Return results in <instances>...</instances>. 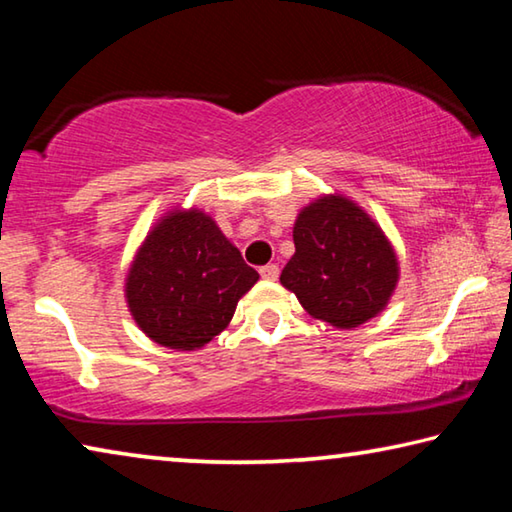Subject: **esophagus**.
<instances>
[{
    "instance_id": "esophagus-1",
    "label": "esophagus",
    "mask_w": 512,
    "mask_h": 512,
    "mask_svg": "<svg viewBox=\"0 0 512 512\" xmlns=\"http://www.w3.org/2000/svg\"><path fill=\"white\" fill-rule=\"evenodd\" d=\"M259 275L264 277V280H277V275H280V268H277L275 264H266L259 268Z\"/></svg>"
}]
</instances>
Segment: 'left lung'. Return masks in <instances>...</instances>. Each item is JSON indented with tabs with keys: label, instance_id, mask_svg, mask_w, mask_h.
Wrapping results in <instances>:
<instances>
[{
	"label": "left lung",
	"instance_id": "8db88e82",
	"mask_svg": "<svg viewBox=\"0 0 512 512\" xmlns=\"http://www.w3.org/2000/svg\"><path fill=\"white\" fill-rule=\"evenodd\" d=\"M296 255L280 282L311 316L357 327L386 307L397 284V259L370 216L348 198L329 196L300 212Z\"/></svg>",
	"mask_w": 512,
	"mask_h": 512
}]
</instances>
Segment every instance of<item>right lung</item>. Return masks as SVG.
<instances>
[{
	"label": "right lung",
	"mask_w": 512,
	"mask_h": 512,
	"mask_svg": "<svg viewBox=\"0 0 512 512\" xmlns=\"http://www.w3.org/2000/svg\"><path fill=\"white\" fill-rule=\"evenodd\" d=\"M259 280L203 212H173L146 237L126 282L131 314L146 336L194 350L221 334Z\"/></svg>",
	"instance_id": "1"
}]
</instances>
